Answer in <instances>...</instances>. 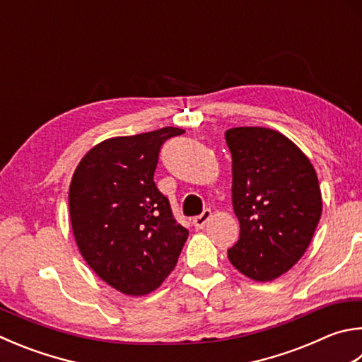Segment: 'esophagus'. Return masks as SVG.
I'll return each instance as SVG.
<instances>
[{"label": "esophagus", "mask_w": 362, "mask_h": 362, "mask_svg": "<svg viewBox=\"0 0 362 362\" xmlns=\"http://www.w3.org/2000/svg\"><path fill=\"white\" fill-rule=\"evenodd\" d=\"M210 216H212V212H210V209H206L201 215L194 216V218H193V226L196 229H202L204 226L207 225V221L210 220Z\"/></svg>", "instance_id": "obj_1"}]
</instances>
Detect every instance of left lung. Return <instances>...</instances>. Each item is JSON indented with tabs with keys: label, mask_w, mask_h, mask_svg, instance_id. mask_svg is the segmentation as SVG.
Wrapping results in <instances>:
<instances>
[{
	"label": "left lung",
	"mask_w": 362,
	"mask_h": 362,
	"mask_svg": "<svg viewBox=\"0 0 362 362\" xmlns=\"http://www.w3.org/2000/svg\"><path fill=\"white\" fill-rule=\"evenodd\" d=\"M233 207L240 223L228 258L256 281L290 271L310 244L321 216V192L310 160L279 131L231 128Z\"/></svg>",
	"instance_id": "1"
}]
</instances>
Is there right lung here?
Wrapping results in <instances>:
<instances>
[{
    "mask_svg": "<svg viewBox=\"0 0 362 362\" xmlns=\"http://www.w3.org/2000/svg\"><path fill=\"white\" fill-rule=\"evenodd\" d=\"M183 133L166 127L103 141L72 175L69 215L77 247L98 277L123 294L156 290L188 238L153 180L163 144Z\"/></svg>",
    "mask_w": 362,
    "mask_h": 362,
    "instance_id": "1",
    "label": "right lung"
}]
</instances>
